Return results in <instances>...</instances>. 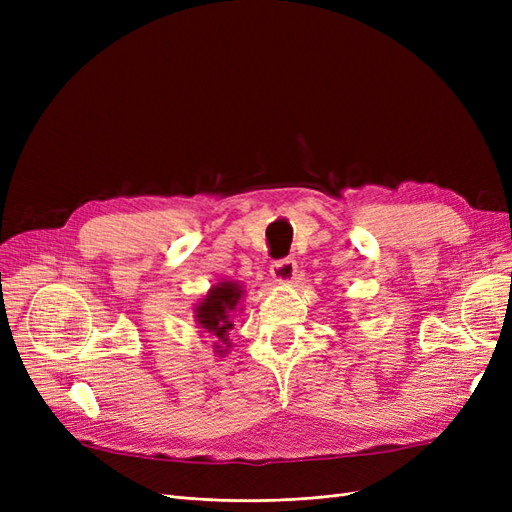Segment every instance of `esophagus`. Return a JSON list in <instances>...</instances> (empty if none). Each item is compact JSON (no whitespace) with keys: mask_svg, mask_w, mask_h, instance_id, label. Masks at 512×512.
Wrapping results in <instances>:
<instances>
[{"mask_svg":"<svg viewBox=\"0 0 512 512\" xmlns=\"http://www.w3.org/2000/svg\"><path fill=\"white\" fill-rule=\"evenodd\" d=\"M271 275H273L275 282L290 284L294 277H297V260L282 258V260L273 262V265H271Z\"/></svg>","mask_w":512,"mask_h":512,"instance_id":"obj_1","label":"esophagus"}]
</instances>
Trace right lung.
I'll return each instance as SVG.
<instances>
[{
	"label": "right lung",
	"instance_id": "obj_1",
	"mask_svg": "<svg viewBox=\"0 0 512 512\" xmlns=\"http://www.w3.org/2000/svg\"><path fill=\"white\" fill-rule=\"evenodd\" d=\"M241 297L243 288L237 282H220L211 286V290L205 294V299L194 309V318L200 324V329H205L218 339L213 348L220 356H224L230 348L228 331L232 329V316L237 312Z\"/></svg>",
	"mask_w": 512,
	"mask_h": 512
}]
</instances>
